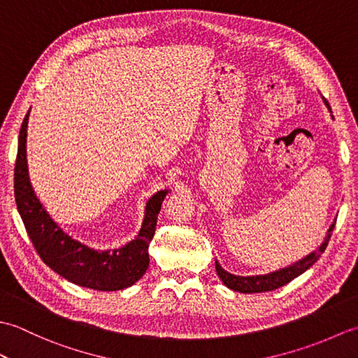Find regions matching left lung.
Listing matches in <instances>:
<instances>
[{
	"mask_svg": "<svg viewBox=\"0 0 358 358\" xmlns=\"http://www.w3.org/2000/svg\"><path fill=\"white\" fill-rule=\"evenodd\" d=\"M323 101L326 104V108L329 109V112L332 113L331 108L328 101L324 100ZM334 227H336V222L331 224V227L328 229V234H326V238L324 241L320 245L317 250L314 252H310L309 255H306L305 258H301V260L295 262L291 266H286L283 269H278V271H273L269 273H264V275H248V277H243V275H234V273L224 271L220 263L215 260V269L220 280L223 281V283L232 289V291H237V292H243V294H255V292H268V291H273V289H278L281 286L287 285L289 281H292L294 278H296L299 275H301L303 272L308 271L310 266H313L318 258L322 257V254L324 252L326 246H328V243L331 240V235Z\"/></svg>",
	"mask_w": 358,
	"mask_h": 358,
	"instance_id": "1",
	"label": "left lung"
}]
</instances>
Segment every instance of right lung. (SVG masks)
Returning <instances> with one entry per match:
<instances>
[{
  "instance_id": "1",
  "label": "right lung",
  "mask_w": 358,
  "mask_h": 358,
  "mask_svg": "<svg viewBox=\"0 0 358 358\" xmlns=\"http://www.w3.org/2000/svg\"><path fill=\"white\" fill-rule=\"evenodd\" d=\"M27 120L29 112L20 129L13 187L17 209L38 255L50 269L83 287L120 291L132 286L149 268V243L155 234L158 212L167 189L158 191L146 203L141 229L135 240L112 250H96L83 245L53 222L30 185L26 158Z\"/></svg>"
}]
</instances>
